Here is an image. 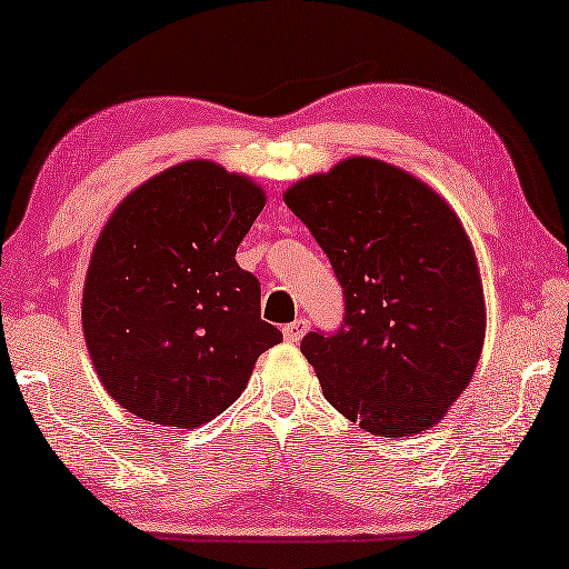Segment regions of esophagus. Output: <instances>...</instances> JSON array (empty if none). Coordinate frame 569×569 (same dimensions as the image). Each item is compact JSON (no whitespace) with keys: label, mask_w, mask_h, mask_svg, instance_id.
<instances>
[{"label":"esophagus","mask_w":569,"mask_h":569,"mask_svg":"<svg viewBox=\"0 0 569 569\" xmlns=\"http://www.w3.org/2000/svg\"><path fill=\"white\" fill-rule=\"evenodd\" d=\"M308 328H310V322L306 318H298L291 325H286L283 337L288 342H300V340H303V335L308 332Z\"/></svg>","instance_id":"1"}]
</instances>
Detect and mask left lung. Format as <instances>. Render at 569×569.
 Returning <instances> with one entry per match:
<instances>
[{
    "label": "left lung",
    "mask_w": 569,
    "mask_h": 569,
    "mask_svg": "<svg viewBox=\"0 0 569 569\" xmlns=\"http://www.w3.org/2000/svg\"><path fill=\"white\" fill-rule=\"evenodd\" d=\"M283 200L345 291L340 332L300 342L325 398L381 438L432 428L469 386L487 332L477 253L457 212L369 156L298 180Z\"/></svg>",
    "instance_id": "1"
}]
</instances>
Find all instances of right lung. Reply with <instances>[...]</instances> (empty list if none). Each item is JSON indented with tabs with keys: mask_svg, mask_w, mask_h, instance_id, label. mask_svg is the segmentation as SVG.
I'll list each match as a JSON object with an SVG mask.
<instances>
[{
	"mask_svg": "<svg viewBox=\"0 0 569 569\" xmlns=\"http://www.w3.org/2000/svg\"><path fill=\"white\" fill-rule=\"evenodd\" d=\"M263 204L251 178L192 159L149 178L110 214L84 278L82 332L104 391L129 413L200 428L283 340L261 320L257 276L234 259Z\"/></svg>",
	"mask_w": 569,
	"mask_h": 569,
	"instance_id": "right-lung-1",
	"label": "right lung"
}]
</instances>
